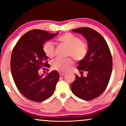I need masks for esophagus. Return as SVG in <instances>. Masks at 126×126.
Masks as SVG:
<instances>
[{"label": "esophagus", "instance_id": "obj_1", "mask_svg": "<svg viewBox=\"0 0 126 126\" xmlns=\"http://www.w3.org/2000/svg\"><path fill=\"white\" fill-rule=\"evenodd\" d=\"M65 74L64 72H59V75H60L61 76H63V75Z\"/></svg>", "mask_w": 126, "mask_h": 126}]
</instances>
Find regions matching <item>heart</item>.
Instances as JSON below:
<instances>
[{
  "label": "heart",
  "mask_w": 126,
  "mask_h": 126,
  "mask_svg": "<svg viewBox=\"0 0 126 126\" xmlns=\"http://www.w3.org/2000/svg\"><path fill=\"white\" fill-rule=\"evenodd\" d=\"M57 40L62 44L69 47L68 55L71 56L75 60H80L86 56L88 51V46L83 41L80 40L79 37L72 33H65L59 37ZM43 51L46 56L53 58L55 54V47L52 42H47L43 46ZM71 58H57L52 62V68L60 72H64L69 69L73 64Z\"/></svg>",
  "instance_id": "heart-1"
}]
</instances>
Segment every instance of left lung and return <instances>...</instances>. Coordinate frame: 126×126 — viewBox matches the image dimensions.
Instances as JSON below:
<instances>
[{
  "instance_id": "obj_1",
  "label": "left lung",
  "mask_w": 126,
  "mask_h": 126,
  "mask_svg": "<svg viewBox=\"0 0 126 126\" xmlns=\"http://www.w3.org/2000/svg\"><path fill=\"white\" fill-rule=\"evenodd\" d=\"M72 31L85 37L88 48L86 56L78 63L80 76L75 75L71 90L77 97L91 100L99 96L107 86L112 73V56L106 41L98 32L88 27ZM83 71L87 72L86 77L83 76Z\"/></svg>"
}]
</instances>
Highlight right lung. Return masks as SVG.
Listing matches in <instances>:
<instances>
[{"mask_svg":"<svg viewBox=\"0 0 126 126\" xmlns=\"http://www.w3.org/2000/svg\"><path fill=\"white\" fill-rule=\"evenodd\" d=\"M44 30H33L21 37L13 49L11 60L12 77L20 92L30 100L41 102L53 95L59 79L58 72L53 70L43 77L38 70L48 65L43 44L58 34ZM48 67V66H47Z\"/></svg>","mask_w":126,"mask_h":126,"instance_id":"obj_1","label":"right lung"}]
</instances>
